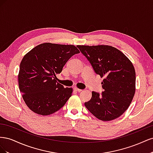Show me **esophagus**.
I'll list each match as a JSON object with an SVG mask.
<instances>
[{"label":"esophagus","instance_id":"esophagus-1","mask_svg":"<svg viewBox=\"0 0 153 153\" xmlns=\"http://www.w3.org/2000/svg\"><path fill=\"white\" fill-rule=\"evenodd\" d=\"M75 90L78 92H80L82 90V89H78V88H75Z\"/></svg>","mask_w":153,"mask_h":153}]
</instances>
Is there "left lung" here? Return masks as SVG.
Wrapping results in <instances>:
<instances>
[{"label": "left lung", "instance_id": "obj_1", "mask_svg": "<svg viewBox=\"0 0 153 153\" xmlns=\"http://www.w3.org/2000/svg\"><path fill=\"white\" fill-rule=\"evenodd\" d=\"M94 72L104 77V91L92 92L85 107L101 121H108L120 117L130 105L135 92V68L121 51L108 45H78Z\"/></svg>", "mask_w": 153, "mask_h": 153}]
</instances>
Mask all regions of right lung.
Masks as SVG:
<instances>
[{
    "label": "right lung",
    "mask_w": 153,
    "mask_h": 153,
    "mask_svg": "<svg viewBox=\"0 0 153 153\" xmlns=\"http://www.w3.org/2000/svg\"><path fill=\"white\" fill-rule=\"evenodd\" d=\"M80 53L74 45L45 43L36 46L22 60L18 84L25 104L36 114L48 115L57 112L72 94L56 81L64 66Z\"/></svg>",
    "instance_id": "add662e5"
}]
</instances>
